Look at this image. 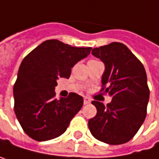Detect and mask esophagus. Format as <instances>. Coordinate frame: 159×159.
Segmentation results:
<instances>
[{"label": "esophagus", "instance_id": "obj_1", "mask_svg": "<svg viewBox=\"0 0 159 159\" xmlns=\"http://www.w3.org/2000/svg\"><path fill=\"white\" fill-rule=\"evenodd\" d=\"M83 102H84V105H88V103L91 102V100L88 97H84L83 98Z\"/></svg>", "mask_w": 159, "mask_h": 159}]
</instances>
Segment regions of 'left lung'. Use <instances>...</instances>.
I'll return each instance as SVG.
<instances>
[{
  "label": "left lung",
  "instance_id": "left-lung-1",
  "mask_svg": "<svg viewBox=\"0 0 159 159\" xmlns=\"http://www.w3.org/2000/svg\"><path fill=\"white\" fill-rule=\"evenodd\" d=\"M92 54L105 64L102 90L105 89L112 101L107 106L92 102L97 114L88 121L89 129L103 143H127L146 118L150 90L145 68L129 48L119 42L94 48Z\"/></svg>",
  "mask_w": 159,
  "mask_h": 159
}]
</instances>
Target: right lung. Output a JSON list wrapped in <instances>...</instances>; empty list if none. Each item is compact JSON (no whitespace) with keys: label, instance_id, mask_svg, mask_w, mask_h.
I'll list each match as a JSON object with an SVG mask.
<instances>
[{"label":"right lung","instance_id":"right-lung-1","mask_svg":"<svg viewBox=\"0 0 159 159\" xmlns=\"http://www.w3.org/2000/svg\"><path fill=\"white\" fill-rule=\"evenodd\" d=\"M92 48L72 47L52 39L41 43L21 63L13 87L14 111L21 127L36 141L60 136L80 110L83 98L70 93L54 99L59 78L69 79L71 68L86 57Z\"/></svg>","mask_w":159,"mask_h":159}]
</instances>
